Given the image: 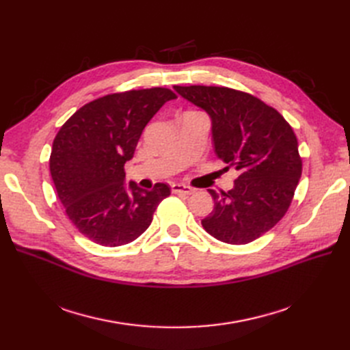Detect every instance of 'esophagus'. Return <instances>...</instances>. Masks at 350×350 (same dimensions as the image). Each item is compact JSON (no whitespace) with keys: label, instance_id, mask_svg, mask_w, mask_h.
I'll return each instance as SVG.
<instances>
[{"label":"esophagus","instance_id":"1","mask_svg":"<svg viewBox=\"0 0 350 350\" xmlns=\"http://www.w3.org/2000/svg\"><path fill=\"white\" fill-rule=\"evenodd\" d=\"M171 189H172V193H181V194H187V196L196 193V189L193 187L185 185V184H179V183L172 184Z\"/></svg>","mask_w":350,"mask_h":350}]
</instances>
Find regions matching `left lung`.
<instances>
[{"label": "left lung", "mask_w": 350, "mask_h": 350, "mask_svg": "<svg viewBox=\"0 0 350 350\" xmlns=\"http://www.w3.org/2000/svg\"><path fill=\"white\" fill-rule=\"evenodd\" d=\"M174 89L211 116L216 154L239 174L230 191L208 189L215 208L201 225L221 242H252L286 215L299 183L302 157L291 124L247 92L225 86Z\"/></svg>", "instance_id": "left-lung-1"}]
</instances>
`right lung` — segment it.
I'll return each instance as SVG.
<instances>
[{"label":"right lung","mask_w":350,"mask_h":350,"mask_svg":"<svg viewBox=\"0 0 350 350\" xmlns=\"http://www.w3.org/2000/svg\"><path fill=\"white\" fill-rule=\"evenodd\" d=\"M176 94L166 88L105 94L74 112L52 144L49 171L71 224L90 241L120 247L150 226L167 184L124 185L126 161L153 115Z\"/></svg>","instance_id":"1"}]
</instances>
